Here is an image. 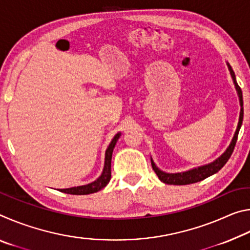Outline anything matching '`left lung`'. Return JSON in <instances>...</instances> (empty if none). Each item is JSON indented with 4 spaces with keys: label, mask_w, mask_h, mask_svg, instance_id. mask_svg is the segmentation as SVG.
<instances>
[{
    "label": "left lung",
    "mask_w": 250,
    "mask_h": 250,
    "mask_svg": "<svg viewBox=\"0 0 250 250\" xmlns=\"http://www.w3.org/2000/svg\"><path fill=\"white\" fill-rule=\"evenodd\" d=\"M226 64H227L228 70H229L230 76L232 78V82H234L237 95H238V98H239V104H240L238 125H237L235 134L231 139L229 146H227V149L225 150V152H224V153L221 156H219V158H217L216 160L213 161V162H210L208 164H205V166H201L198 167L191 168V170L185 171V172H179V173H167V172H164L162 170H160V168L155 166L154 161L152 160V158H151L152 167H153V170L156 173V175H158L160 181L163 182V183L170 184V185H188V184L196 183V182L205 180L206 177H208L210 175L215 174V173H217L224 166H225L227 161L229 160L232 151H234V147H235L236 141H237V137H238L240 126H242V124H243L244 107H243V92H242V89H240V87L238 86V83H237V82H236V76H235L234 70H232V68H231V66L228 64V62H226Z\"/></svg>",
    "instance_id": "8db88e82"
}]
</instances>
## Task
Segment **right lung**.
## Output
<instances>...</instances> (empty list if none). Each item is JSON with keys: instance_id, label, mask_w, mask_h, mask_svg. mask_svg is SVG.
<instances>
[{"instance_id": "1", "label": "right lung", "mask_w": 250, "mask_h": 250, "mask_svg": "<svg viewBox=\"0 0 250 250\" xmlns=\"http://www.w3.org/2000/svg\"><path fill=\"white\" fill-rule=\"evenodd\" d=\"M120 135H121V132H118L115 137H113L111 142H110V145L107 147V150H105L104 170L98 179L95 180L94 182H91V183H89V184L74 186V188H62V189H58V191L64 192L67 194H73V195H87V194L96 193V192L100 191V189H103L104 188H105L107 184L109 183L110 179H111L112 152H113V149H115V146L118 141V139L120 138Z\"/></svg>"}]
</instances>
